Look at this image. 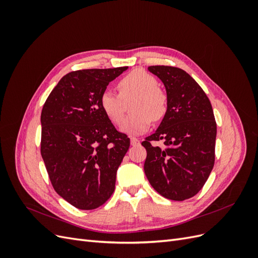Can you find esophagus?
<instances>
[{
	"instance_id": "obj_1",
	"label": "esophagus",
	"mask_w": 258,
	"mask_h": 258,
	"mask_svg": "<svg viewBox=\"0 0 258 258\" xmlns=\"http://www.w3.org/2000/svg\"><path fill=\"white\" fill-rule=\"evenodd\" d=\"M130 143H131L132 146H136V145H138L140 143V140L137 139V138H131L130 139Z\"/></svg>"
}]
</instances>
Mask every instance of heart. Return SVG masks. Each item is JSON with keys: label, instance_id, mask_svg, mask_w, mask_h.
Instances as JSON below:
<instances>
[{"label": "heart", "instance_id": "heart-1", "mask_svg": "<svg viewBox=\"0 0 258 258\" xmlns=\"http://www.w3.org/2000/svg\"><path fill=\"white\" fill-rule=\"evenodd\" d=\"M156 77L143 70H135L123 76L118 83L119 95L104 90L100 97V107L104 115L115 124L123 119L122 100L135 98L131 104L134 114L122 122L121 131L128 135H140L150 128L152 120L158 121L168 110L166 92L157 87Z\"/></svg>", "mask_w": 258, "mask_h": 258}]
</instances>
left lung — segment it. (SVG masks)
<instances>
[{
	"label": "left lung",
	"instance_id": "obj_1",
	"mask_svg": "<svg viewBox=\"0 0 258 258\" xmlns=\"http://www.w3.org/2000/svg\"><path fill=\"white\" fill-rule=\"evenodd\" d=\"M166 87L168 110L155 134L142 145L144 172L153 188L167 199L183 201L204 187L214 166L216 122L206 92L184 70L152 66ZM164 140L163 148L152 144Z\"/></svg>",
	"mask_w": 258,
	"mask_h": 258
}]
</instances>
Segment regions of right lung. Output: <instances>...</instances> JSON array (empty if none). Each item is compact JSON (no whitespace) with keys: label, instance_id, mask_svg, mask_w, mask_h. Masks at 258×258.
<instances>
[{"label":"right lung","instance_id":"right-lung-1","mask_svg":"<svg viewBox=\"0 0 258 258\" xmlns=\"http://www.w3.org/2000/svg\"><path fill=\"white\" fill-rule=\"evenodd\" d=\"M128 67L64 75L43 106L41 154L53 189L70 205L93 210L112 196L130 139L100 107V97Z\"/></svg>","mask_w":258,"mask_h":258}]
</instances>
